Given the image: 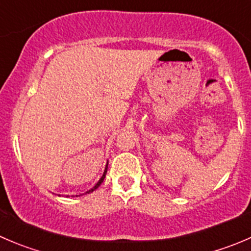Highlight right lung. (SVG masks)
<instances>
[{
	"mask_svg": "<svg viewBox=\"0 0 251 251\" xmlns=\"http://www.w3.org/2000/svg\"><path fill=\"white\" fill-rule=\"evenodd\" d=\"M107 170H108V164H107V166H105V170H104V173H103V176L100 178V181H98L97 183H96V186L93 187V188H91L90 191H87V192H86V193H92L93 191H96V189H97L98 187L100 186V183H102V182L104 181V177H105V175H107Z\"/></svg>",
	"mask_w": 251,
	"mask_h": 251,
	"instance_id": "right-lung-1",
	"label": "right lung"
}]
</instances>
